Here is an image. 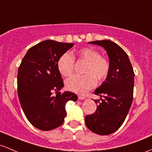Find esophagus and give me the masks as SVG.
<instances>
[{"label":"esophagus","mask_w":152,"mask_h":152,"mask_svg":"<svg viewBox=\"0 0 152 152\" xmlns=\"http://www.w3.org/2000/svg\"><path fill=\"white\" fill-rule=\"evenodd\" d=\"M78 98H79V99H80V100H83V99H86V97L84 96H81V95H79Z\"/></svg>","instance_id":"1"}]
</instances>
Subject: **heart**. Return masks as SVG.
Wrapping results in <instances>:
<instances>
[{
  "mask_svg": "<svg viewBox=\"0 0 152 152\" xmlns=\"http://www.w3.org/2000/svg\"><path fill=\"white\" fill-rule=\"evenodd\" d=\"M84 61V75H73L66 80L65 86L68 91L84 94L91 89L96 82L100 83L107 76L110 68L109 61L101 56L96 49L90 47L78 50L72 55L68 52L60 56L57 61L58 71L63 76H68L73 71L75 60Z\"/></svg>",
  "mask_w": 152,
  "mask_h": 152,
  "instance_id": "heart-1",
  "label": "heart"
}]
</instances>
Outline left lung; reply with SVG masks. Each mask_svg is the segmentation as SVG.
I'll return each mask as SVG.
<instances>
[{"label":"left lung","instance_id":"1","mask_svg":"<svg viewBox=\"0 0 152 152\" xmlns=\"http://www.w3.org/2000/svg\"><path fill=\"white\" fill-rule=\"evenodd\" d=\"M89 43L105 49L110 68L105 81L94 93L101 96L94 100L98 104L96 110L85 117V123L96 134L109 135L122 126L132 104L134 72L127 53L116 43L110 40Z\"/></svg>","mask_w":152,"mask_h":152}]
</instances>
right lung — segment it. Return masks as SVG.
<instances>
[{"instance_id":"obj_1","label":"right lung","mask_w":152,"mask_h":152,"mask_svg":"<svg viewBox=\"0 0 152 152\" xmlns=\"http://www.w3.org/2000/svg\"><path fill=\"white\" fill-rule=\"evenodd\" d=\"M73 43L45 40L29 48L18 70V96L24 113L33 126L42 131L59 127L66 116L68 101H76L77 95L70 91L61 93L64 86L57 68L61 55ZM53 91L57 94L51 95Z\"/></svg>"}]
</instances>
